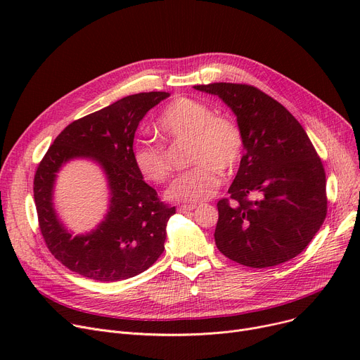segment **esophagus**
Instances as JSON below:
<instances>
[{"label": "esophagus", "mask_w": 360, "mask_h": 360, "mask_svg": "<svg viewBox=\"0 0 360 360\" xmlns=\"http://www.w3.org/2000/svg\"><path fill=\"white\" fill-rule=\"evenodd\" d=\"M195 207H197L195 204H184V205L178 207V212L179 213H188V212H193Z\"/></svg>", "instance_id": "obj_1"}]
</instances>
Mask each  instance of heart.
<instances>
[{
    "label": "heart",
    "mask_w": 360,
    "mask_h": 360,
    "mask_svg": "<svg viewBox=\"0 0 360 360\" xmlns=\"http://www.w3.org/2000/svg\"><path fill=\"white\" fill-rule=\"evenodd\" d=\"M166 139H188L186 163L193 165L169 186L166 195L178 202H198L213 197L221 182V172L233 170L243 155V136L229 117L214 115L204 102L178 98L170 102L158 120ZM139 172L150 182L163 184L172 174V162L163 146L143 141L132 153Z\"/></svg>",
    "instance_id": "heart-1"
}]
</instances>
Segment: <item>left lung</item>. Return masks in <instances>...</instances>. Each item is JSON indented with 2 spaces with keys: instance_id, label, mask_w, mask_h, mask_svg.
I'll return each mask as SVG.
<instances>
[{
  "instance_id": "8db88e82",
  "label": "left lung",
  "mask_w": 360,
  "mask_h": 360,
  "mask_svg": "<svg viewBox=\"0 0 360 360\" xmlns=\"http://www.w3.org/2000/svg\"><path fill=\"white\" fill-rule=\"evenodd\" d=\"M195 90L219 96L236 115L245 153L217 202L214 240L229 259L252 269L286 262L304 251L327 216L326 172L297 120L259 89L212 83ZM257 195V200H248Z\"/></svg>"
}]
</instances>
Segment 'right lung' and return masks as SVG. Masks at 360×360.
<instances>
[{
    "mask_svg": "<svg viewBox=\"0 0 360 360\" xmlns=\"http://www.w3.org/2000/svg\"><path fill=\"white\" fill-rule=\"evenodd\" d=\"M170 94L137 93L71 122L55 139L36 169L33 194L37 220L51 254L83 277L120 281L153 266L165 251L166 224L175 207L162 202L132 159V143L146 113ZM72 158H90L104 170L110 209L96 230L74 237L53 209V184Z\"/></svg>",
    "mask_w": 360,
    "mask_h": 360,
    "instance_id": "add662e5",
    "label": "right lung"
}]
</instances>
